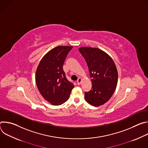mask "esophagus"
<instances>
[{
	"mask_svg": "<svg viewBox=\"0 0 148 148\" xmlns=\"http://www.w3.org/2000/svg\"><path fill=\"white\" fill-rule=\"evenodd\" d=\"M77 84H78V85H79V84H81V82H82V79L81 78H79L78 79V80H77Z\"/></svg>",
	"mask_w": 148,
	"mask_h": 148,
	"instance_id": "obj_1",
	"label": "esophagus"
}]
</instances>
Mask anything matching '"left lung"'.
<instances>
[{
    "label": "left lung",
    "mask_w": 148,
    "mask_h": 148,
    "mask_svg": "<svg viewBox=\"0 0 148 148\" xmlns=\"http://www.w3.org/2000/svg\"><path fill=\"white\" fill-rule=\"evenodd\" d=\"M79 51L85 58L92 82L91 90L85 92V99L98 107L106 103L114 93L118 82V71L112 58L98 48L82 47Z\"/></svg>",
    "instance_id": "1"
}]
</instances>
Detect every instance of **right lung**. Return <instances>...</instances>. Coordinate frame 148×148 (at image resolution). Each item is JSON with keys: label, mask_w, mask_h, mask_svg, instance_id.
Masks as SVG:
<instances>
[{"label": "right lung", "mask_w": 148, "mask_h": 148, "mask_svg": "<svg viewBox=\"0 0 148 148\" xmlns=\"http://www.w3.org/2000/svg\"><path fill=\"white\" fill-rule=\"evenodd\" d=\"M72 46H59L46 53L40 61L36 72L38 90L46 101L53 105H60L67 101L74 84L66 78L64 64Z\"/></svg>", "instance_id": "add662e5"}]
</instances>
